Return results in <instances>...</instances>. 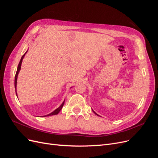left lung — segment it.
Segmentation results:
<instances>
[{
	"mask_svg": "<svg viewBox=\"0 0 158 158\" xmlns=\"http://www.w3.org/2000/svg\"><path fill=\"white\" fill-rule=\"evenodd\" d=\"M94 113H95V114H96V113H95V112H94ZM97 114V115H98V114Z\"/></svg>",
	"mask_w": 158,
	"mask_h": 158,
	"instance_id": "1",
	"label": "left lung"
}]
</instances>
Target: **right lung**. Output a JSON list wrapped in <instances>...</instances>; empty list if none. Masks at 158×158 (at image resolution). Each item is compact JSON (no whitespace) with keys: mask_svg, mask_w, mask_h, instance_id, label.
Returning a JSON list of instances; mask_svg holds the SVG:
<instances>
[{"mask_svg":"<svg viewBox=\"0 0 158 158\" xmlns=\"http://www.w3.org/2000/svg\"><path fill=\"white\" fill-rule=\"evenodd\" d=\"M26 53L22 56L21 60H20V63H19V64H18V66L17 71H16V75H15V80H14V86H15L16 94H17V93H16V83H17L18 74L19 71H20V69H21V64H22V60H23V57H24ZM16 95H17V94H16ZM64 102H65V100L64 101V102L61 104V106H60L59 108H57L56 110H55V111H54L53 112H52L51 113H50V114H47V115H45V117H46V116H47H47H50V115H55V114H58V113H59V111L61 110V109L63 108V106H64Z\"/></svg>","mask_w":158,"mask_h":158,"instance_id":"add662e5","label":"right lung"}]
</instances>
